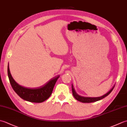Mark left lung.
I'll return each mask as SVG.
<instances>
[{
	"label": "left lung",
	"instance_id": "left-lung-1",
	"mask_svg": "<svg viewBox=\"0 0 127 127\" xmlns=\"http://www.w3.org/2000/svg\"><path fill=\"white\" fill-rule=\"evenodd\" d=\"M71 87H72V94H73V95L75 97V98L77 100L81 101L82 102H86V103L88 102V103H89V102H95L96 101L100 100L103 99L104 98H105V97H106V96L108 95L113 90V89L114 88L115 86L112 87V88L111 90H110L109 92H107L106 94H105V95H102L101 96H100V97H95V98H92V97H83L82 96H80L79 95H78V94L76 93V92H75L72 85L71 86Z\"/></svg>",
	"mask_w": 127,
	"mask_h": 127
}]
</instances>
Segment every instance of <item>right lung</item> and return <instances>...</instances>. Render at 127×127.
<instances>
[{
	"instance_id": "obj_1",
	"label": "right lung",
	"mask_w": 127,
	"mask_h": 127,
	"mask_svg": "<svg viewBox=\"0 0 127 127\" xmlns=\"http://www.w3.org/2000/svg\"><path fill=\"white\" fill-rule=\"evenodd\" d=\"M7 74L10 84L15 92L22 99L32 102H42L49 98L52 93L56 82L59 77L58 75L42 87L29 88L23 87L15 81L11 75L9 65L7 66Z\"/></svg>"
}]
</instances>
